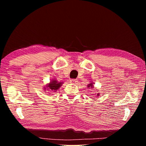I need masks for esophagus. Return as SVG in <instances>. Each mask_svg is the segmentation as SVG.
<instances>
[{
    "mask_svg": "<svg viewBox=\"0 0 146 146\" xmlns=\"http://www.w3.org/2000/svg\"><path fill=\"white\" fill-rule=\"evenodd\" d=\"M70 83H75V84H76L77 82H78V81H77V79H74V78H72V79H70Z\"/></svg>",
    "mask_w": 146,
    "mask_h": 146,
    "instance_id": "1",
    "label": "esophagus"
}]
</instances>
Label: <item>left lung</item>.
<instances>
[{
  "mask_svg": "<svg viewBox=\"0 0 146 146\" xmlns=\"http://www.w3.org/2000/svg\"><path fill=\"white\" fill-rule=\"evenodd\" d=\"M90 86H91V88L92 87V83L90 84V85H88V88H90ZM98 95H99V94H98Z\"/></svg>",
  "mask_w": 146,
  "mask_h": 146,
  "instance_id": "8db88e82",
  "label": "left lung"
}]
</instances>
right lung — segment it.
<instances>
[{
  "instance_id": "1",
  "label": "right lung",
  "mask_w": 146,
  "mask_h": 146,
  "mask_svg": "<svg viewBox=\"0 0 146 146\" xmlns=\"http://www.w3.org/2000/svg\"><path fill=\"white\" fill-rule=\"evenodd\" d=\"M61 85V83H58L56 80H53L48 84L47 88V90H51L53 91H56L60 88Z\"/></svg>"
}]
</instances>
